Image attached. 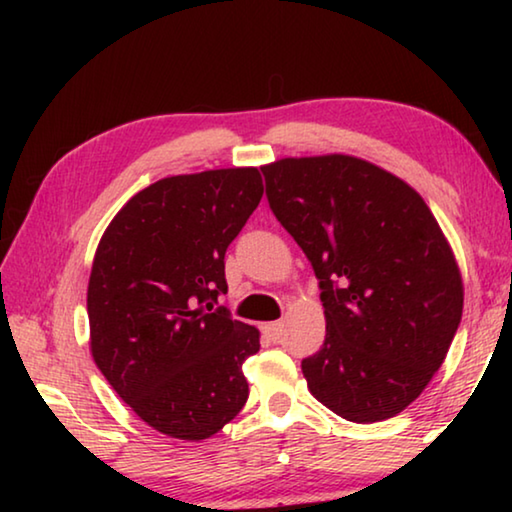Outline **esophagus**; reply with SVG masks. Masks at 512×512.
Instances as JSON below:
<instances>
[{
  "mask_svg": "<svg viewBox=\"0 0 512 512\" xmlns=\"http://www.w3.org/2000/svg\"><path fill=\"white\" fill-rule=\"evenodd\" d=\"M262 332L271 341H277V339H280V334H282V323H280V320H275V323H264L262 325Z\"/></svg>",
  "mask_w": 512,
  "mask_h": 512,
  "instance_id": "obj_1",
  "label": "esophagus"
}]
</instances>
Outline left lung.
<instances>
[{"label": "left lung", "mask_w": 512, "mask_h": 512, "mask_svg": "<svg viewBox=\"0 0 512 512\" xmlns=\"http://www.w3.org/2000/svg\"><path fill=\"white\" fill-rule=\"evenodd\" d=\"M277 221L314 266L327 334L302 361L309 393L359 424L418 400L463 314L454 250L411 185L354 155L262 167Z\"/></svg>", "instance_id": "obj_1"}]
</instances>
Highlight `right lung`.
<instances>
[{
    "mask_svg": "<svg viewBox=\"0 0 512 512\" xmlns=\"http://www.w3.org/2000/svg\"><path fill=\"white\" fill-rule=\"evenodd\" d=\"M257 167L162 178L103 232L88 284L94 363L164 436L205 440L248 400L259 329L214 309L225 250L262 201Z\"/></svg>",
    "mask_w": 512,
    "mask_h": 512,
    "instance_id": "obj_1",
    "label": "right lung"
}]
</instances>
